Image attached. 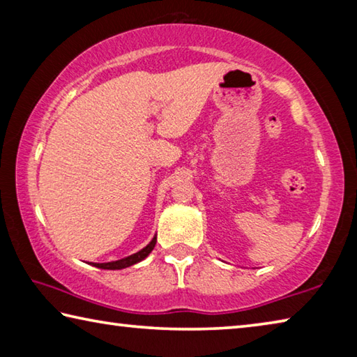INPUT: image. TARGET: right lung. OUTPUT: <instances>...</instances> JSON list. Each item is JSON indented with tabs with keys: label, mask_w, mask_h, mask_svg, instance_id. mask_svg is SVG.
Segmentation results:
<instances>
[{
	"label": "right lung",
	"mask_w": 357,
	"mask_h": 357,
	"mask_svg": "<svg viewBox=\"0 0 357 357\" xmlns=\"http://www.w3.org/2000/svg\"><path fill=\"white\" fill-rule=\"evenodd\" d=\"M156 245V236H153V240L149 243V245L141 249L139 252H136L133 255H128V257L121 259V260H116V261H108V264H92L93 266L97 268H102V270H122V268H127L137 264V261H141L147 257V255L153 251V248Z\"/></svg>",
	"instance_id": "obj_1"
}]
</instances>
